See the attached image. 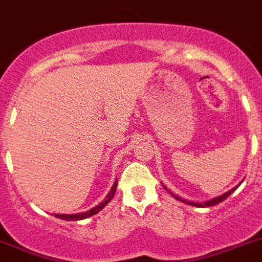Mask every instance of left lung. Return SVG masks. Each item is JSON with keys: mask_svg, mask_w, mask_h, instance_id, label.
Instances as JSON below:
<instances>
[{"mask_svg": "<svg viewBox=\"0 0 262 262\" xmlns=\"http://www.w3.org/2000/svg\"><path fill=\"white\" fill-rule=\"evenodd\" d=\"M238 186H239V185H237L236 188L230 189L229 192L224 193V194L219 195V197H216V199H212V200H209V201H205V202H193V201H186V200H182V199H180L179 195L173 194V193H170V194H172L173 197H174L176 200H179V201H181V202H185V204H188V205H192V206H199V208H208V206L217 205V204H220V202H221V201H224V200H226V199H228V197H229V195L232 194V193L234 192V190H236L237 188H238ZM164 188H165V186H164ZM165 189H166V188H165Z\"/></svg>", "mask_w": 262, "mask_h": 262, "instance_id": "obj_1", "label": "left lung"}]
</instances>
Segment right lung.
I'll list each match as a JSON object with an SVG mask.
<instances>
[{"label": "right lung", "mask_w": 262, "mask_h": 262, "mask_svg": "<svg viewBox=\"0 0 262 262\" xmlns=\"http://www.w3.org/2000/svg\"><path fill=\"white\" fill-rule=\"evenodd\" d=\"M116 189H117V180L114 182V185L112 186L111 192L107 193V195L104 199V201L100 202L98 205H96L94 208H92L88 212H83V213H76V214H54L57 219H61V220H67V221H78V220H85L90 216H94V214H97L101 209H104V206H106L111 200L113 199L114 193H116Z\"/></svg>", "instance_id": "add662e5"}]
</instances>
